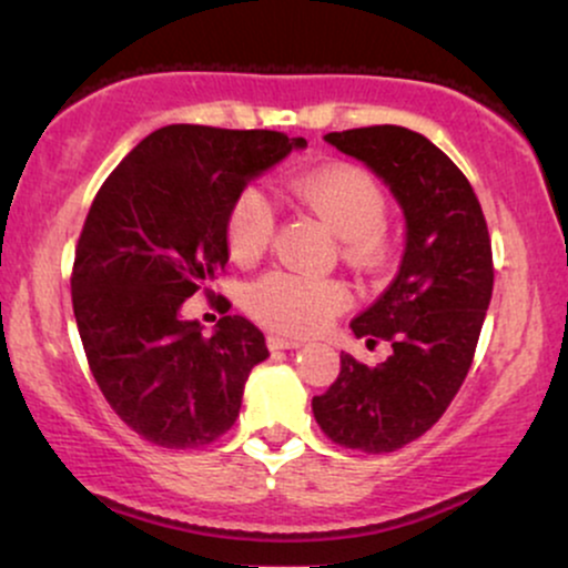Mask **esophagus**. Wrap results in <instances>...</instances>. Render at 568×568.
<instances>
[{
	"mask_svg": "<svg viewBox=\"0 0 568 568\" xmlns=\"http://www.w3.org/2000/svg\"><path fill=\"white\" fill-rule=\"evenodd\" d=\"M266 344H270V349H296L302 347V338L285 336V334H270L266 336Z\"/></svg>",
	"mask_w": 568,
	"mask_h": 568,
	"instance_id": "1",
	"label": "esophagus"
}]
</instances>
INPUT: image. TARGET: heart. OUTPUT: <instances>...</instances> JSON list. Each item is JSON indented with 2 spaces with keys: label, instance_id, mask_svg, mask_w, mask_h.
Wrapping results in <instances>:
<instances>
[{
  "label": "heart",
  "instance_id": "obj_1",
  "mask_svg": "<svg viewBox=\"0 0 568 568\" xmlns=\"http://www.w3.org/2000/svg\"><path fill=\"white\" fill-rule=\"evenodd\" d=\"M293 197L317 213L344 240L352 262H374L384 247L387 200L374 175L355 165H328L298 175ZM275 234V213L258 189H245L232 202L226 219V245L234 262H256ZM253 315L280 331L310 334L349 304V293L336 280H317L270 272L247 291Z\"/></svg>",
  "mask_w": 568,
  "mask_h": 568
}]
</instances>
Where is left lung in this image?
I'll list each match as a JSON object with an SVG mask.
<instances>
[{"label":"left lung","mask_w":568,"mask_h":568,"mask_svg":"<svg viewBox=\"0 0 568 568\" xmlns=\"http://www.w3.org/2000/svg\"><path fill=\"white\" fill-rule=\"evenodd\" d=\"M393 192L406 247L387 291L349 323L366 344L389 342L379 366L342 352V371L312 397L338 446L387 454L425 435L470 371L494 288L491 240L470 181L433 141L397 125L328 133Z\"/></svg>","instance_id":"obj_1"}]
</instances>
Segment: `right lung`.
Instances as JSON below:
<instances>
[{"label":"right lung","mask_w":568,"mask_h":568,"mask_svg":"<svg viewBox=\"0 0 568 568\" xmlns=\"http://www.w3.org/2000/svg\"><path fill=\"white\" fill-rule=\"evenodd\" d=\"M304 139L275 130L168 125L109 175L84 219L71 302L109 406L162 448H200L234 425L264 334L224 315L213 336L181 306L230 262L232 202Z\"/></svg>","instance_id":"1"}]
</instances>
